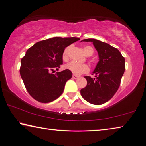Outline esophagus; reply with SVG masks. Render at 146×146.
<instances>
[{
    "instance_id": "esophagus-1",
    "label": "esophagus",
    "mask_w": 146,
    "mask_h": 146,
    "mask_svg": "<svg viewBox=\"0 0 146 146\" xmlns=\"http://www.w3.org/2000/svg\"><path fill=\"white\" fill-rule=\"evenodd\" d=\"M73 78L74 79H78V78H79V76H76V75H73Z\"/></svg>"
}]
</instances>
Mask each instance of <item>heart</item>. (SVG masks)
Wrapping results in <instances>:
<instances>
[{
  "instance_id": "1",
  "label": "heart",
  "mask_w": 146,
  "mask_h": 146,
  "mask_svg": "<svg viewBox=\"0 0 146 146\" xmlns=\"http://www.w3.org/2000/svg\"><path fill=\"white\" fill-rule=\"evenodd\" d=\"M84 52L87 56H91L94 54V50L91 46H86L83 48ZM69 47L66 48L63 52L62 57L63 59H66L68 57V52ZM65 68L66 70L70 71L74 75H79L83 73H86L89 71V66L86 64H81L75 61H71L68 64L65 65Z\"/></svg>"
}]
</instances>
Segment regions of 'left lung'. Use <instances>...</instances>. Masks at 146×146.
<instances>
[{"instance_id": "8db88e82", "label": "left lung", "mask_w": 146, "mask_h": 146, "mask_svg": "<svg viewBox=\"0 0 146 146\" xmlns=\"http://www.w3.org/2000/svg\"><path fill=\"white\" fill-rule=\"evenodd\" d=\"M81 41L92 42L97 50L99 61L92 72L95 77L84 76L87 84L80 90L83 98L94 105H101L110 100L120 86L125 70V59L115 48L95 39Z\"/></svg>"}]
</instances>
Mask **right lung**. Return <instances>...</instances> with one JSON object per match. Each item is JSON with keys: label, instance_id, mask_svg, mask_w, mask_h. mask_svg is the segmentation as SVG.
<instances>
[{"label": "right lung", "instance_id": "1", "mask_svg": "<svg viewBox=\"0 0 146 146\" xmlns=\"http://www.w3.org/2000/svg\"><path fill=\"white\" fill-rule=\"evenodd\" d=\"M78 40L75 37H55L38 42L27 50L21 60L20 73L34 99L49 103L62 94L66 82L72 77V72L65 70L53 74L51 71L62 64L65 48Z\"/></svg>", "mask_w": 146, "mask_h": 146}]
</instances>
